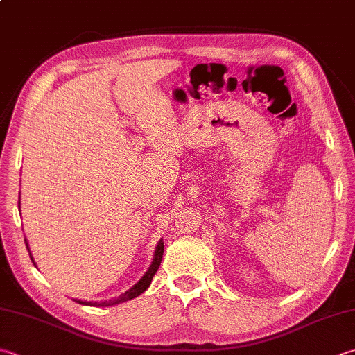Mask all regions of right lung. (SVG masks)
I'll return each instance as SVG.
<instances>
[{"instance_id": "add662e5", "label": "right lung", "mask_w": 355, "mask_h": 355, "mask_svg": "<svg viewBox=\"0 0 355 355\" xmlns=\"http://www.w3.org/2000/svg\"><path fill=\"white\" fill-rule=\"evenodd\" d=\"M18 206H19V201H18ZM24 241H26L27 251H29L31 260H32V263L35 265V260H33V257H32V254H31V249H29V243H27V240H24ZM163 252H164V243H163V239H162V240H159V241L157 243V248H155V252H154V260H152L149 269L146 270V274L141 277L140 280H138V282L134 284V286H132L130 289H128L126 293L121 294L118 298H114V300H109V302H103V303H96V302H95V303H94V302H83V300H75V302H76V303H81V304H89V306H114V304L129 302V300H132V298L138 297L140 294H143L146 289L149 288V284H150L152 279H154V275L157 274V270H158V268H159V263H162Z\"/></svg>"}]
</instances>
